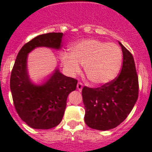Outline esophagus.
<instances>
[{
  "label": "esophagus",
  "mask_w": 152,
  "mask_h": 152,
  "mask_svg": "<svg viewBox=\"0 0 152 152\" xmlns=\"http://www.w3.org/2000/svg\"><path fill=\"white\" fill-rule=\"evenodd\" d=\"M83 88V84L82 83H78L77 84V89L79 90V91H81L82 89Z\"/></svg>",
  "instance_id": "obj_1"
}]
</instances>
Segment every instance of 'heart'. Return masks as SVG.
<instances>
[{"label": "heart", "instance_id": "heart-1", "mask_svg": "<svg viewBox=\"0 0 152 152\" xmlns=\"http://www.w3.org/2000/svg\"><path fill=\"white\" fill-rule=\"evenodd\" d=\"M122 52L117 45L97 39H84L70 48V54H63L61 61L67 73L75 75L84 66L91 83L104 85L116 78L122 64Z\"/></svg>", "mask_w": 152, "mask_h": 152}]
</instances>
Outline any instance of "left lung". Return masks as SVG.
Wrapping results in <instances>:
<instances>
[{
	"instance_id": "left-lung-1",
	"label": "left lung",
	"mask_w": 152,
	"mask_h": 152,
	"mask_svg": "<svg viewBox=\"0 0 152 152\" xmlns=\"http://www.w3.org/2000/svg\"><path fill=\"white\" fill-rule=\"evenodd\" d=\"M119 44L124 57L120 75L101 87L84 86L82 91L85 122L91 129L105 131L117 127L129 115L138 99L139 80L133 57Z\"/></svg>"
}]
</instances>
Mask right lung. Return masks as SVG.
<instances>
[{
  "label": "right lung",
  "instance_id": "obj_1",
  "mask_svg": "<svg viewBox=\"0 0 152 152\" xmlns=\"http://www.w3.org/2000/svg\"><path fill=\"white\" fill-rule=\"evenodd\" d=\"M63 35L62 32L43 34L25 44L12 69L10 86L15 108L22 120L33 129L57 126L64 117L68 95L76 88L77 80L64 76L57 68L42 85L34 84L28 74V53L39 47L58 50Z\"/></svg>",
  "mask_w": 152,
  "mask_h": 152
}]
</instances>
